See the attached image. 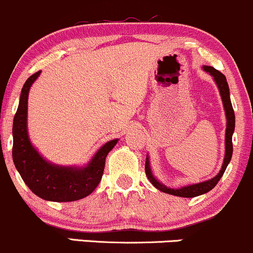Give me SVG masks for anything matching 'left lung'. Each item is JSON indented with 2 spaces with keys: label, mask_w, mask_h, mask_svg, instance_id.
<instances>
[{
  "label": "left lung",
  "mask_w": 253,
  "mask_h": 253,
  "mask_svg": "<svg viewBox=\"0 0 253 253\" xmlns=\"http://www.w3.org/2000/svg\"><path fill=\"white\" fill-rule=\"evenodd\" d=\"M203 69L204 72L211 74L212 78H214L215 82H216L218 90H220L221 99H222L223 107H225L226 118H227L226 137H225V147H226L225 159H223V164H222V167H221L220 172H218L214 178H211V179L207 181H202V183H198V184H192V185L184 186V188H180V189H169L167 188V186H165L164 184H161L160 181L153 175L152 169H150V166H149L148 157L146 159V166H144L147 178H148L150 183H152L155 188L160 190V191L166 192V194H169L173 196H179V197H186V198L196 197V196L207 194V192L211 191V189H214L215 186H216V184L218 183V180H220L221 177L223 175V173H225L227 166H228L229 161H231L232 154H233L232 136H233L234 127H235V116H234L233 107H232L231 98H229V87H228V84H227L226 76L223 75L222 73H220L218 70L215 69V68L208 67V65H204Z\"/></svg>",
  "instance_id": "left-lung-1"
}]
</instances>
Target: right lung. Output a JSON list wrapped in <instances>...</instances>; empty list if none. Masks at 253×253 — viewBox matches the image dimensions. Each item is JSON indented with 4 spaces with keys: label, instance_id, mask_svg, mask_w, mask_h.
I'll list each match as a JSON object with an SVG mask.
<instances>
[{
    "label": "right lung",
    "instance_id": "1",
    "mask_svg": "<svg viewBox=\"0 0 253 253\" xmlns=\"http://www.w3.org/2000/svg\"><path fill=\"white\" fill-rule=\"evenodd\" d=\"M41 75L27 79L20 95L13 122V161L22 180L33 194L52 202H73L94 191L100 183L107 154L118 140L105 143L84 167L57 166L45 160L31 143L27 134V99L31 86Z\"/></svg>",
    "mask_w": 253,
    "mask_h": 253
}]
</instances>
